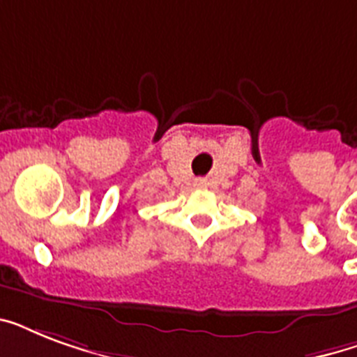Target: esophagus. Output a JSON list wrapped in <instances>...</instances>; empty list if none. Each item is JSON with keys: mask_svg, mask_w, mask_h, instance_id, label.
<instances>
[{"mask_svg": "<svg viewBox=\"0 0 357 357\" xmlns=\"http://www.w3.org/2000/svg\"><path fill=\"white\" fill-rule=\"evenodd\" d=\"M196 185H198V187H206L207 181L206 179H196Z\"/></svg>", "mask_w": 357, "mask_h": 357, "instance_id": "1", "label": "esophagus"}]
</instances>
